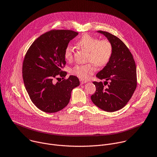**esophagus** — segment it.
<instances>
[{
    "label": "esophagus",
    "mask_w": 157,
    "mask_h": 157,
    "mask_svg": "<svg viewBox=\"0 0 157 157\" xmlns=\"http://www.w3.org/2000/svg\"><path fill=\"white\" fill-rule=\"evenodd\" d=\"M86 82H87L85 81V80H80V83H81V84H84V83H86Z\"/></svg>",
    "instance_id": "obj_1"
}]
</instances>
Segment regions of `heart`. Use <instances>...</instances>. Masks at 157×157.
Wrapping results in <instances>:
<instances>
[{
  "label": "heart",
  "instance_id": "b5f03b06",
  "mask_svg": "<svg viewBox=\"0 0 157 157\" xmlns=\"http://www.w3.org/2000/svg\"><path fill=\"white\" fill-rule=\"evenodd\" d=\"M80 48L88 51L87 60L90 61L83 65H76L71 70V73L82 80H88L95 72L96 65L98 67L106 66L110 60L113 53V46L108 40H99L88 34L83 35L77 41ZM65 59L70 61L73 58V49L67 46L64 50Z\"/></svg>",
  "mask_w": 157,
  "mask_h": 157
}]
</instances>
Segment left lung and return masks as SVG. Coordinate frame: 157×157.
I'll return each instance as SVG.
<instances>
[{"label": "left lung", "mask_w": 157, "mask_h": 157, "mask_svg": "<svg viewBox=\"0 0 157 157\" xmlns=\"http://www.w3.org/2000/svg\"><path fill=\"white\" fill-rule=\"evenodd\" d=\"M111 42L113 53L108 63L96 75L102 82H93L96 91L91 97L92 102L107 112H114L126 106L137 86L136 66L129 49L119 38L103 31ZM109 83H108V82ZM107 85V87H104Z\"/></svg>", "instance_id": "1"}]
</instances>
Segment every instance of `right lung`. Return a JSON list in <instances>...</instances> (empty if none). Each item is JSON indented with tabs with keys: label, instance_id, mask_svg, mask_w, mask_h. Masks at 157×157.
<instances>
[{
	"label": "right lung",
	"instance_id": "add662e5",
	"mask_svg": "<svg viewBox=\"0 0 157 157\" xmlns=\"http://www.w3.org/2000/svg\"><path fill=\"white\" fill-rule=\"evenodd\" d=\"M78 35L72 30H51L41 35L28 49L23 63L25 88L34 105L49 113L64 108L69 103L72 90L80 85L78 78L70 75L60 82H54L58 75L64 79L66 72L64 50Z\"/></svg>",
	"mask_w": 157,
	"mask_h": 157
}]
</instances>
